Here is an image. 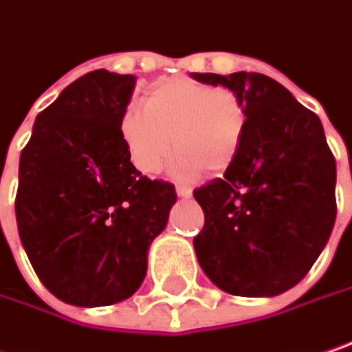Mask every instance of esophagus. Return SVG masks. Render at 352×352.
I'll return each mask as SVG.
<instances>
[{"label": "esophagus", "mask_w": 352, "mask_h": 352, "mask_svg": "<svg viewBox=\"0 0 352 352\" xmlns=\"http://www.w3.org/2000/svg\"><path fill=\"white\" fill-rule=\"evenodd\" d=\"M177 195L183 197V199H187V197H191V187H187V185H177Z\"/></svg>", "instance_id": "34e87169"}]
</instances>
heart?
<instances>
[{
    "label": "heart",
    "instance_id": "obj_1",
    "mask_svg": "<svg viewBox=\"0 0 352 352\" xmlns=\"http://www.w3.org/2000/svg\"><path fill=\"white\" fill-rule=\"evenodd\" d=\"M249 127L245 99L233 89L189 77L155 83L141 107H127L119 137L141 173H159L175 149L173 171L181 177L223 173L237 161Z\"/></svg>",
    "mask_w": 352,
    "mask_h": 352
}]
</instances>
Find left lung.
I'll return each mask as SVG.
<instances>
[{
	"mask_svg": "<svg viewBox=\"0 0 352 352\" xmlns=\"http://www.w3.org/2000/svg\"><path fill=\"white\" fill-rule=\"evenodd\" d=\"M191 77L233 89L249 109L237 161L193 191L205 213L197 261L225 293L280 295L309 273L337 217V165L322 123L263 73Z\"/></svg>",
	"mask_w": 352,
	"mask_h": 352,
	"instance_id": "8db88e82",
	"label": "left lung"
}]
</instances>
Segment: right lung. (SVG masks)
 <instances>
[{
	"label": "right lung",
	"instance_id": "1",
	"mask_svg": "<svg viewBox=\"0 0 352 352\" xmlns=\"http://www.w3.org/2000/svg\"><path fill=\"white\" fill-rule=\"evenodd\" d=\"M133 75L97 69L37 115L19 157L15 219L39 280L75 307L129 299L175 187L137 171L119 137Z\"/></svg>",
	"mask_w": 352,
	"mask_h": 352
}]
</instances>
